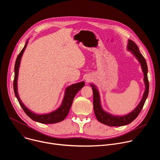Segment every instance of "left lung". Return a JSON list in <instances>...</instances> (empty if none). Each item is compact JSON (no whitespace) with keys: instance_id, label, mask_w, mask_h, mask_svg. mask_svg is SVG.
<instances>
[{"instance_id":"8db88e82","label":"left lung","mask_w":160,"mask_h":160,"mask_svg":"<svg viewBox=\"0 0 160 160\" xmlns=\"http://www.w3.org/2000/svg\"><path fill=\"white\" fill-rule=\"evenodd\" d=\"M128 50L131 51L132 53L135 56L139 62L141 64L142 70L144 74V82L145 84V90L144 92L143 97L142 101H140V104L138 106L134 109V110L130 113L125 116H113L110 115L106 112H105L104 110L102 109L101 103H100V97L99 93L98 90L95 88V87L93 84H91L93 93V109L95 117L97 120L102 123V124L109 126H122L127 124H130L131 122H132L135 118H136L139 113H140L141 110L142 109L146 99L149 94V83L148 81V78H147V65L145 59L141 54L139 51V48L137 45L133 41L129 40L128 45Z\"/></svg>"}]
</instances>
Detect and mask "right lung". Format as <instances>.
<instances>
[{
	"instance_id": "right-lung-1",
	"label": "right lung",
	"mask_w": 160,
	"mask_h": 160,
	"mask_svg": "<svg viewBox=\"0 0 160 160\" xmlns=\"http://www.w3.org/2000/svg\"><path fill=\"white\" fill-rule=\"evenodd\" d=\"M28 42L27 41L25 46L23 47V49L21 51L20 54L18 55L16 59L15 65V78L13 81V88H14V92H15V96L17 98L18 101L20 106L23 109L24 112H25L26 115L29 117H30L32 120L40 123H42V124H55V123L61 122L62 120H63L66 118V117L68 115L73 99H74V97L77 94V93L84 87V82H81L79 83L73 84L70 86V87H67L65 91V95L64 97L62 104H61V106L58 109H56V111L51 113L45 114V115H37L31 112L30 110L28 109V108H26L25 105L22 102L21 100L20 99V98L18 97V94L17 92V79H18V68L20 67V60H21L22 54L26 48Z\"/></svg>"
}]
</instances>
